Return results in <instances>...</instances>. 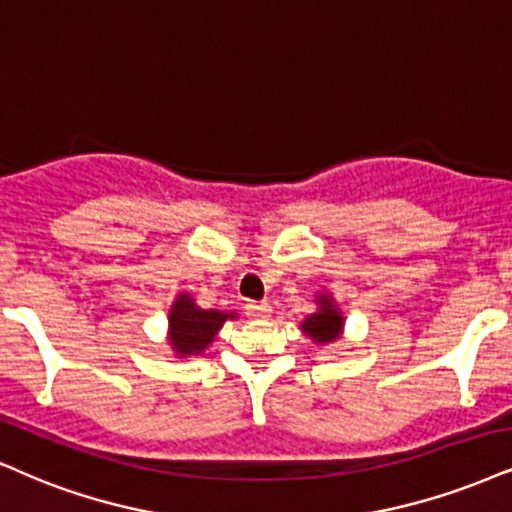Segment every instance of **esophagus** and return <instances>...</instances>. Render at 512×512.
Masks as SVG:
<instances>
[{
    "label": "esophagus",
    "mask_w": 512,
    "mask_h": 512,
    "mask_svg": "<svg viewBox=\"0 0 512 512\" xmlns=\"http://www.w3.org/2000/svg\"><path fill=\"white\" fill-rule=\"evenodd\" d=\"M270 311H273V308H270V304H266V301H261V304H256V301H251V304H246V315H249L251 320H263V318H268Z\"/></svg>",
    "instance_id": "esophagus-1"
}]
</instances>
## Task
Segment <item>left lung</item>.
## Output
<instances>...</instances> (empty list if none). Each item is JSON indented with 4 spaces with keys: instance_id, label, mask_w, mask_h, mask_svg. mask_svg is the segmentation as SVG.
Here are the masks:
<instances>
[{
    "instance_id": "left-lung-1",
    "label": "left lung",
    "mask_w": 512,
    "mask_h": 512,
    "mask_svg": "<svg viewBox=\"0 0 512 512\" xmlns=\"http://www.w3.org/2000/svg\"><path fill=\"white\" fill-rule=\"evenodd\" d=\"M301 332L311 339L313 344L327 346L342 339L344 334V313L332 299L330 292L315 294V313L301 320Z\"/></svg>"
}]
</instances>
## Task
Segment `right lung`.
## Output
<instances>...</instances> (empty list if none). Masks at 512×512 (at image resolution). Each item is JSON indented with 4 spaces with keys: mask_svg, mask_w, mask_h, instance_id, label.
<instances>
[{
    "mask_svg": "<svg viewBox=\"0 0 512 512\" xmlns=\"http://www.w3.org/2000/svg\"><path fill=\"white\" fill-rule=\"evenodd\" d=\"M235 311L201 308L189 292H180L168 311V349L173 358H197L213 344L225 320H235Z\"/></svg>",
    "mask_w": 512,
    "mask_h": 512,
    "instance_id": "right-lung-1",
    "label": "right lung"
}]
</instances>
